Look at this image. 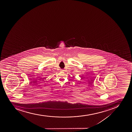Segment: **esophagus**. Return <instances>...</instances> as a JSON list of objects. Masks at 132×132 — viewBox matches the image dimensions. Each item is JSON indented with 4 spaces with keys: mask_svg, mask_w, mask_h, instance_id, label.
<instances>
[{
    "mask_svg": "<svg viewBox=\"0 0 132 132\" xmlns=\"http://www.w3.org/2000/svg\"><path fill=\"white\" fill-rule=\"evenodd\" d=\"M62 70V71H63V70Z\"/></svg>",
    "mask_w": 132,
    "mask_h": 132,
    "instance_id": "34e87169",
    "label": "esophagus"
}]
</instances>
